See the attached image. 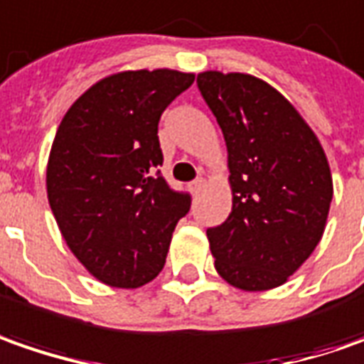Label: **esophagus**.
Masks as SVG:
<instances>
[{"instance_id": "obj_1", "label": "esophagus", "mask_w": 364, "mask_h": 364, "mask_svg": "<svg viewBox=\"0 0 364 364\" xmlns=\"http://www.w3.org/2000/svg\"><path fill=\"white\" fill-rule=\"evenodd\" d=\"M203 185H205V179H203V177H197L195 181L189 183V191H191L193 195H197L201 189H203Z\"/></svg>"}]
</instances>
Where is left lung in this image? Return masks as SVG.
I'll return each mask as SVG.
<instances>
[{
	"label": "left lung",
	"instance_id": "left-lung-1",
	"mask_svg": "<svg viewBox=\"0 0 364 364\" xmlns=\"http://www.w3.org/2000/svg\"><path fill=\"white\" fill-rule=\"evenodd\" d=\"M199 92L218 119L232 185V213L209 228L215 269L245 292L282 286L318 245L332 177L316 134L268 82L201 72Z\"/></svg>",
	"mask_w": 364,
	"mask_h": 364
}]
</instances>
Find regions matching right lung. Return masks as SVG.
<instances>
[{
  "mask_svg": "<svg viewBox=\"0 0 364 364\" xmlns=\"http://www.w3.org/2000/svg\"><path fill=\"white\" fill-rule=\"evenodd\" d=\"M195 74L129 70L102 78L68 108L52 143L46 187L62 237L96 280L139 288L165 266L191 197L173 191L159 119Z\"/></svg>",
  "mask_w": 364,
  "mask_h": 364,
  "instance_id": "right-lung-1",
  "label": "right lung"
}]
</instances>
